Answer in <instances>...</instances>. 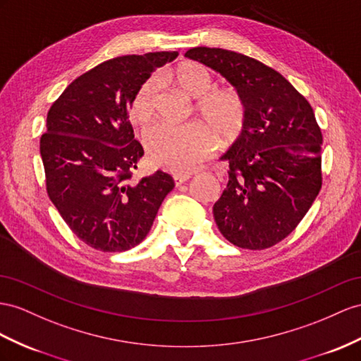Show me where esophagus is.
Here are the masks:
<instances>
[{
	"label": "esophagus",
	"mask_w": 361,
	"mask_h": 361,
	"mask_svg": "<svg viewBox=\"0 0 361 361\" xmlns=\"http://www.w3.org/2000/svg\"><path fill=\"white\" fill-rule=\"evenodd\" d=\"M188 180H190V175L189 173H177V175H173V181H175V184H177V186H180V184H183V183H186Z\"/></svg>",
	"instance_id": "esophagus-1"
}]
</instances>
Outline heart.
<instances>
[{
    "mask_svg": "<svg viewBox=\"0 0 361 361\" xmlns=\"http://www.w3.org/2000/svg\"><path fill=\"white\" fill-rule=\"evenodd\" d=\"M172 79L192 97H201L197 104L200 114L214 125L218 133L230 138L239 133L244 120V106L236 92L212 88L210 71L197 62H186L172 73ZM155 116V82L147 80L138 88L131 104L133 122L146 126ZM151 160L160 168L175 173L195 171L216 151L219 145L214 129L189 123L184 126L159 125L145 135Z\"/></svg>",
    "mask_w": 361,
    "mask_h": 361,
    "instance_id": "1",
    "label": "heart"
}]
</instances>
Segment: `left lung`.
Listing matches in <instances>:
<instances>
[{
    "instance_id": "8db88e82",
    "label": "left lung",
    "mask_w": 361,
    "mask_h": 361,
    "mask_svg": "<svg viewBox=\"0 0 361 361\" xmlns=\"http://www.w3.org/2000/svg\"><path fill=\"white\" fill-rule=\"evenodd\" d=\"M184 56L232 84L244 104L241 134L221 160L228 183L214 216L227 241L264 250L288 236L322 188V133L308 100L281 73L245 54L195 47Z\"/></svg>"
}]
</instances>
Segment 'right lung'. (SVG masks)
<instances>
[{"label":"right lung","instance_id":"1","mask_svg":"<svg viewBox=\"0 0 361 361\" xmlns=\"http://www.w3.org/2000/svg\"><path fill=\"white\" fill-rule=\"evenodd\" d=\"M177 56L155 51L102 62L73 80L49 111L39 143L49 198L71 232L96 250L140 244L175 186L161 171L131 180L145 151L128 114L151 73Z\"/></svg>","mask_w":361,"mask_h":361}]
</instances>
